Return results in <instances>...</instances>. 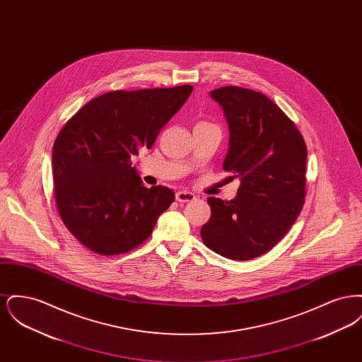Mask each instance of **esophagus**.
<instances>
[{
  "mask_svg": "<svg viewBox=\"0 0 362 362\" xmlns=\"http://www.w3.org/2000/svg\"><path fill=\"white\" fill-rule=\"evenodd\" d=\"M176 201L177 202H185V204L192 202V201H195V195L189 191H179V192H176Z\"/></svg>",
  "mask_w": 362,
  "mask_h": 362,
  "instance_id": "34e87169",
  "label": "esophagus"
}]
</instances>
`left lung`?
<instances>
[{
  "label": "left lung",
  "instance_id": "8db88e82",
  "mask_svg": "<svg viewBox=\"0 0 362 362\" xmlns=\"http://www.w3.org/2000/svg\"><path fill=\"white\" fill-rule=\"evenodd\" d=\"M229 126L223 168L240 177L235 199H207L211 217L201 230L207 248L250 260L288 233L305 202V141L292 119L266 95L240 86L210 92Z\"/></svg>",
  "mask_w": 362,
  "mask_h": 362
}]
</instances>
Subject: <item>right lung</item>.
<instances>
[{"label":"right lung","instance_id":"add662e5","mask_svg":"<svg viewBox=\"0 0 362 362\" xmlns=\"http://www.w3.org/2000/svg\"><path fill=\"white\" fill-rule=\"evenodd\" d=\"M192 86L112 90L83 105L52 149L54 197L61 220L90 251L112 257L149 239L175 199L171 189L144 186L132 157L151 149Z\"/></svg>","mask_w":362,"mask_h":362}]
</instances>
